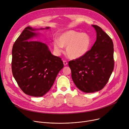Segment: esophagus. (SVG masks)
Here are the masks:
<instances>
[{
  "instance_id": "esophagus-1",
  "label": "esophagus",
  "mask_w": 129,
  "mask_h": 129,
  "mask_svg": "<svg viewBox=\"0 0 129 129\" xmlns=\"http://www.w3.org/2000/svg\"><path fill=\"white\" fill-rule=\"evenodd\" d=\"M63 64H64V66H66V65H67V62H66V60H63Z\"/></svg>"
}]
</instances>
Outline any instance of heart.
I'll return each mask as SVG.
<instances>
[{
  "instance_id": "b5f03b06",
  "label": "heart",
  "mask_w": 129,
  "mask_h": 129,
  "mask_svg": "<svg viewBox=\"0 0 129 129\" xmlns=\"http://www.w3.org/2000/svg\"><path fill=\"white\" fill-rule=\"evenodd\" d=\"M57 40L53 43L54 51L59 54L63 51V47H66L67 55L72 59H77L86 55L92 44V39L88 34L73 30L61 33Z\"/></svg>"
}]
</instances>
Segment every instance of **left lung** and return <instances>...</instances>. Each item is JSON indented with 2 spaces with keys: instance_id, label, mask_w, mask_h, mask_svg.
<instances>
[{
  "instance_id": "1",
  "label": "left lung",
  "mask_w": 129,
  "mask_h": 129,
  "mask_svg": "<svg viewBox=\"0 0 129 129\" xmlns=\"http://www.w3.org/2000/svg\"><path fill=\"white\" fill-rule=\"evenodd\" d=\"M92 26L96 31L97 39L91 50L83 57L69 63L73 82L79 90L86 93L102 89L114 68L111 39L99 26Z\"/></svg>"
}]
</instances>
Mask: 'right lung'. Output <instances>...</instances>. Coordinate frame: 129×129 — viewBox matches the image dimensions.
Here are the masks:
<instances>
[{"label": "right lung", "mask_w": 129, "mask_h": 129, "mask_svg": "<svg viewBox=\"0 0 129 129\" xmlns=\"http://www.w3.org/2000/svg\"><path fill=\"white\" fill-rule=\"evenodd\" d=\"M45 28L34 29L27 26L13 45L12 72L21 89L26 94L41 97L53 86L64 64L59 57L52 55L45 43L33 41Z\"/></svg>", "instance_id": "add662e5"}]
</instances>
